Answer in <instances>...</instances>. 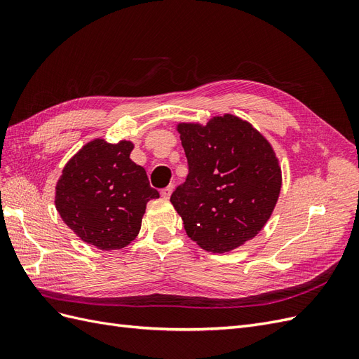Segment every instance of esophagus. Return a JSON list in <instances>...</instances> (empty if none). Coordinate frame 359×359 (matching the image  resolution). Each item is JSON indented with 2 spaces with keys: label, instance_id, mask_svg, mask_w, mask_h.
Segmentation results:
<instances>
[{
  "label": "esophagus",
  "instance_id": "34e87169",
  "mask_svg": "<svg viewBox=\"0 0 359 359\" xmlns=\"http://www.w3.org/2000/svg\"><path fill=\"white\" fill-rule=\"evenodd\" d=\"M172 191H173V186L170 184V186H168L166 189H163V190L160 191L161 198H163V199H169V198H170V194H172Z\"/></svg>",
  "mask_w": 359,
  "mask_h": 359
}]
</instances>
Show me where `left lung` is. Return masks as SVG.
Wrapping results in <instances>:
<instances>
[{"mask_svg": "<svg viewBox=\"0 0 359 359\" xmlns=\"http://www.w3.org/2000/svg\"><path fill=\"white\" fill-rule=\"evenodd\" d=\"M177 130L189 175L172 193L189 238L211 253H226L255 238L269 220L281 189L273 147L244 119L226 114L206 126Z\"/></svg>", "mask_w": 359, "mask_h": 359, "instance_id": "left-lung-1", "label": "left lung"}]
</instances>
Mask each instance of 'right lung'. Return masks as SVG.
Here are the masks:
<instances>
[{"instance_id": "1", "label": "right lung", "mask_w": 359, "mask_h": 359, "mask_svg": "<svg viewBox=\"0 0 359 359\" xmlns=\"http://www.w3.org/2000/svg\"><path fill=\"white\" fill-rule=\"evenodd\" d=\"M133 147L130 140L94 139L67 161L57 182L55 206L62 222L100 250L132 243L148 201L160 196L145 169L130 158Z\"/></svg>"}]
</instances>
